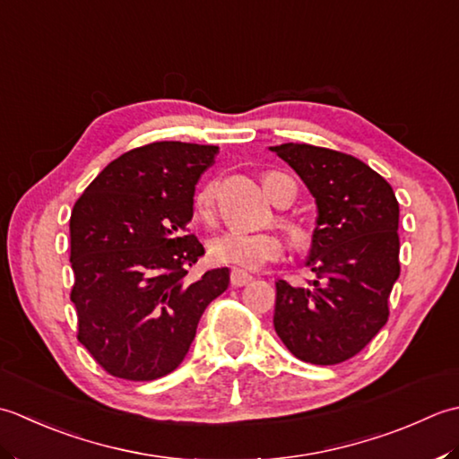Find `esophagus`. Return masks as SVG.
Instances as JSON below:
<instances>
[{"mask_svg": "<svg viewBox=\"0 0 459 459\" xmlns=\"http://www.w3.org/2000/svg\"><path fill=\"white\" fill-rule=\"evenodd\" d=\"M249 281H251V275L246 273V271L233 269L231 273H230V283H231L233 287H243V285H247Z\"/></svg>", "mask_w": 459, "mask_h": 459, "instance_id": "esophagus-1", "label": "esophagus"}]
</instances>
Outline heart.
<instances>
[{"instance_id":"1","label":"heart","mask_w":459,"mask_h":459,"mask_svg":"<svg viewBox=\"0 0 459 459\" xmlns=\"http://www.w3.org/2000/svg\"><path fill=\"white\" fill-rule=\"evenodd\" d=\"M285 180H289V178L279 172H267L264 176L265 194L269 195V200L277 205L283 200ZM295 194H297V188H295ZM213 198H216V182H205L202 188L195 192V198H194L195 212L204 218H210L212 208H213ZM279 226L283 228L287 238L291 239V243L297 249L307 247L308 231L301 226V223L289 218H279ZM208 254L213 261H216V264L251 271V269H259L264 264H269V261H275L281 257L283 241L271 231L247 233V231L228 230L210 241Z\"/></svg>"}]
</instances>
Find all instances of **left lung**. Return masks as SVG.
I'll use <instances>...</instances> for the list:
<instances>
[{"mask_svg": "<svg viewBox=\"0 0 459 459\" xmlns=\"http://www.w3.org/2000/svg\"><path fill=\"white\" fill-rule=\"evenodd\" d=\"M271 151L301 176L319 210L307 259L315 279L275 283V333L299 360L331 367L359 354L388 321L400 275L398 200L351 154L293 143Z\"/></svg>", "mask_w": 459, "mask_h": 459, "instance_id": "obj_1", "label": "left lung"}]
</instances>
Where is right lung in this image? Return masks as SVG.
<instances>
[{
    "label": "right lung",
    "instance_id": "1",
    "mask_svg": "<svg viewBox=\"0 0 459 459\" xmlns=\"http://www.w3.org/2000/svg\"><path fill=\"white\" fill-rule=\"evenodd\" d=\"M218 146L152 143L118 156L71 213L77 339L110 377L146 382L180 367L230 269L190 281L205 251L188 221Z\"/></svg>",
    "mask_w": 459,
    "mask_h": 459
}]
</instances>
